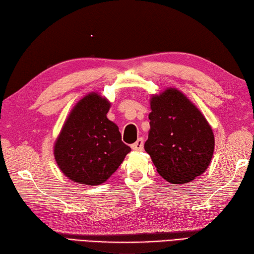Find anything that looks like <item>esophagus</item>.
<instances>
[{"label":"esophagus","instance_id":"1","mask_svg":"<svg viewBox=\"0 0 254 254\" xmlns=\"http://www.w3.org/2000/svg\"><path fill=\"white\" fill-rule=\"evenodd\" d=\"M131 149L134 150V151H141L143 149V139L139 138L136 142L131 144Z\"/></svg>","mask_w":254,"mask_h":254}]
</instances>
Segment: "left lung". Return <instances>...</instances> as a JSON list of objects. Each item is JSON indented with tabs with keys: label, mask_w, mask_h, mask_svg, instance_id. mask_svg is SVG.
I'll use <instances>...</instances> for the list:
<instances>
[{
	"label": "left lung",
	"mask_w": 254,
	"mask_h": 254,
	"mask_svg": "<svg viewBox=\"0 0 254 254\" xmlns=\"http://www.w3.org/2000/svg\"><path fill=\"white\" fill-rule=\"evenodd\" d=\"M150 130L144 150L161 177L184 184L205 172L214 153L209 124L192 102L175 89L151 97Z\"/></svg>",
	"instance_id": "obj_1"
}]
</instances>
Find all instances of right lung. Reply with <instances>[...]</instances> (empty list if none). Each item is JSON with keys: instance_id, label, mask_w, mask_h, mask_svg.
<instances>
[{"instance_id": "obj_1", "label": "right lung", "mask_w": 254, "mask_h": 254, "mask_svg": "<svg viewBox=\"0 0 254 254\" xmlns=\"http://www.w3.org/2000/svg\"><path fill=\"white\" fill-rule=\"evenodd\" d=\"M111 103L91 93L77 103L55 143V158L66 178L98 185L111 177L130 152L118 127L106 117Z\"/></svg>"}]
</instances>
